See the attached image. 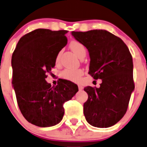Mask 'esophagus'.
I'll list each match as a JSON object with an SVG mask.
<instances>
[{"label": "esophagus", "mask_w": 147, "mask_h": 147, "mask_svg": "<svg viewBox=\"0 0 147 147\" xmlns=\"http://www.w3.org/2000/svg\"><path fill=\"white\" fill-rule=\"evenodd\" d=\"M78 88H79L80 90H83V87H82L81 85H78Z\"/></svg>", "instance_id": "1"}]
</instances>
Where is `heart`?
Listing matches in <instances>:
<instances>
[{
	"instance_id": "b5f03b06",
	"label": "heart",
	"mask_w": 147,
	"mask_h": 147,
	"mask_svg": "<svg viewBox=\"0 0 147 147\" xmlns=\"http://www.w3.org/2000/svg\"><path fill=\"white\" fill-rule=\"evenodd\" d=\"M69 47L71 48L74 53L78 57H80L82 55L86 54V49L84 45L82 43L77 41H73L69 45ZM60 55H58L56 58V62L57 63L59 60ZM83 75V71L80 69H65L61 72V76L64 79L67 80L72 81V82H78L80 80L81 77Z\"/></svg>"
}]
</instances>
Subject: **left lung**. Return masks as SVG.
Masks as SVG:
<instances>
[{"instance_id": "obj_1", "label": "left lung", "mask_w": 147, "mask_h": 147, "mask_svg": "<svg viewBox=\"0 0 147 147\" xmlns=\"http://www.w3.org/2000/svg\"><path fill=\"white\" fill-rule=\"evenodd\" d=\"M72 35L89 52V72L95 80H102L100 88L88 86V99L84 115L88 123L98 128L116 124L126 113L134 90L133 60L126 44L106 30L95 29Z\"/></svg>"}]
</instances>
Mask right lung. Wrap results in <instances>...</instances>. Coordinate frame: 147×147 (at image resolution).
Wrapping results in <instances>:
<instances>
[{
  "label": "right lung",
  "instance_id": "right-lung-1",
  "mask_svg": "<svg viewBox=\"0 0 147 147\" xmlns=\"http://www.w3.org/2000/svg\"><path fill=\"white\" fill-rule=\"evenodd\" d=\"M66 30L38 28L20 39L12 55L13 88L21 113L39 127L58 124L65 113L63 104L78 91V85L61 79L52 87L45 78L66 46Z\"/></svg>",
  "mask_w": 147,
  "mask_h": 147
}]
</instances>
